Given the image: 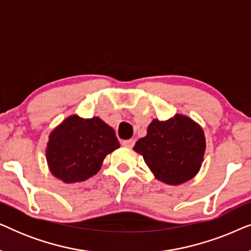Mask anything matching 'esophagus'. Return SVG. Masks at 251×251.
Wrapping results in <instances>:
<instances>
[{"label":"esophagus","instance_id":"obj_1","mask_svg":"<svg viewBox=\"0 0 251 251\" xmlns=\"http://www.w3.org/2000/svg\"><path fill=\"white\" fill-rule=\"evenodd\" d=\"M122 145L126 147H132L135 145V139H126V140H122Z\"/></svg>","mask_w":251,"mask_h":251}]
</instances>
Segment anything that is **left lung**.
<instances>
[{
  "label": "left lung",
  "mask_w": 251,
  "mask_h": 251,
  "mask_svg": "<svg viewBox=\"0 0 251 251\" xmlns=\"http://www.w3.org/2000/svg\"><path fill=\"white\" fill-rule=\"evenodd\" d=\"M133 150L140 155L156 179L179 185L199 173L203 161V130L187 116L176 114L167 121L153 120L147 135Z\"/></svg>",
  "instance_id": "obj_1"
}]
</instances>
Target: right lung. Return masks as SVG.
Wrapping results in <instances>:
<instances>
[{
	"label": "right lung",
	"instance_id": "right-lung-1",
	"mask_svg": "<svg viewBox=\"0 0 251 251\" xmlns=\"http://www.w3.org/2000/svg\"><path fill=\"white\" fill-rule=\"evenodd\" d=\"M120 147L114 129L99 118L68 116L49 136L46 155L51 174L64 183L83 181Z\"/></svg>",
	"mask_w": 251,
	"mask_h": 251
}]
</instances>
